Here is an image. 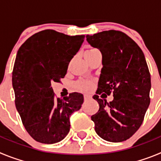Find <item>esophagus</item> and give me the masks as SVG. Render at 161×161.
Wrapping results in <instances>:
<instances>
[{"label":"esophagus","instance_id":"obj_1","mask_svg":"<svg viewBox=\"0 0 161 161\" xmlns=\"http://www.w3.org/2000/svg\"><path fill=\"white\" fill-rule=\"evenodd\" d=\"M84 97H85V100H88V99H90L92 96L90 94H85L84 95Z\"/></svg>","mask_w":161,"mask_h":161}]
</instances>
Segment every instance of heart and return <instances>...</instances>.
Listing matches in <instances>:
<instances>
[{"mask_svg": "<svg viewBox=\"0 0 161 161\" xmlns=\"http://www.w3.org/2000/svg\"><path fill=\"white\" fill-rule=\"evenodd\" d=\"M93 50H96L94 48H91V49L88 50L87 52H91V51H93ZM92 87V82L91 80H80L76 84V88H77L80 90H85L87 91L89 90Z\"/></svg>", "mask_w": 161, "mask_h": 161, "instance_id": "obj_1", "label": "heart"}]
</instances>
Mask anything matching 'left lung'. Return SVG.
Segmentation results:
<instances>
[{
    "label": "left lung",
    "instance_id": "left-lung-1",
    "mask_svg": "<svg viewBox=\"0 0 161 161\" xmlns=\"http://www.w3.org/2000/svg\"><path fill=\"white\" fill-rule=\"evenodd\" d=\"M91 46L100 50L102 65L97 95L99 110L91 119L95 131L109 142L131 137L143 123L150 104L151 75L143 51L135 41L119 31L87 35ZM113 93L109 103L98 95Z\"/></svg>",
    "mask_w": 161,
    "mask_h": 161
}]
</instances>
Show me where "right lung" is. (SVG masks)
<instances>
[{
  "instance_id": "1",
  "label": "right lung",
  "mask_w": 161,
  "mask_h": 161,
  "mask_svg": "<svg viewBox=\"0 0 161 161\" xmlns=\"http://www.w3.org/2000/svg\"><path fill=\"white\" fill-rule=\"evenodd\" d=\"M85 37L44 30L30 37L18 50L12 76L15 106L35 141L51 144L64 139L70 130V115L81 107V93L56 97L52 83L64 77Z\"/></svg>"
}]
</instances>
